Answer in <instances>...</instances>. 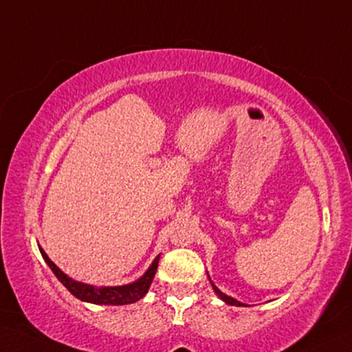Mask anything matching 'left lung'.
Wrapping results in <instances>:
<instances>
[{
    "label": "left lung",
    "instance_id": "1",
    "mask_svg": "<svg viewBox=\"0 0 352 352\" xmlns=\"http://www.w3.org/2000/svg\"><path fill=\"white\" fill-rule=\"evenodd\" d=\"M208 275V274H207ZM208 281H210V285H212V287H213V291H214V294L218 295V297L224 301V303H227V305H230V306H248L245 303H241V301H238V300H235L233 297H229V295H226L224 292H221L219 289L213 285V281H212V278L210 276H208Z\"/></svg>",
    "mask_w": 352,
    "mask_h": 352
}]
</instances>
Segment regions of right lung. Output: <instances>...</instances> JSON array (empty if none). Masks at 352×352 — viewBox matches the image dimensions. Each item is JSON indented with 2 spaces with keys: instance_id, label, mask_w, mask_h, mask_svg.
<instances>
[{
  "instance_id": "add662e5",
  "label": "right lung",
  "mask_w": 352,
  "mask_h": 352,
  "mask_svg": "<svg viewBox=\"0 0 352 352\" xmlns=\"http://www.w3.org/2000/svg\"><path fill=\"white\" fill-rule=\"evenodd\" d=\"M40 254L43 256V260L46 261V264L54 272V275L57 276L58 281L63 285L67 291H69L74 297H77L78 300L86 301V303H92V305H113V306H123V305H131L139 301L140 298L145 297V294L150 289L154 275H156L157 270V264H159V258L157 255L154 258L151 266L146 269V272L133 283H128V285H122V286H92L88 285V283H82L71 278L67 276L63 270H61L57 264H54L51 261V258L46 255V252L41 249V245H38Z\"/></svg>"
}]
</instances>
